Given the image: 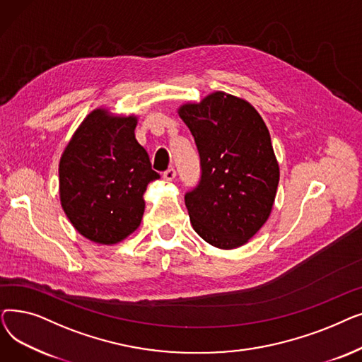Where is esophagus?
Returning a JSON list of instances; mask_svg holds the SVG:
<instances>
[{"instance_id":"1","label":"esophagus","mask_w":362,"mask_h":362,"mask_svg":"<svg viewBox=\"0 0 362 362\" xmlns=\"http://www.w3.org/2000/svg\"><path fill=\"white\" fill-rule=\"evenodd\" d=\"M163 177H164V180L171 182V180H173V179L176 177V170H175L173 167H170L168 170H165V171H164V173H163Z\"/></svg>"}]
</instances>
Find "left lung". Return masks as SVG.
<instances>
[{"mask_svg": "<svg viewBox=\"0 0 362 362\" xmlns=\"http://www.w3.org/2000/svg\"><path fill=\"white\" fill-rule=\"evenodd\" d=\"M177 112L201 158L199 185L185 195L194 230L216 248H239L273 210L280 170L270 132L248 101L223 90Z\"/></svg>", "mask_w": 362, "mask_h": 362, "instance_id": "1", "label": "left lung"}]
</instances>
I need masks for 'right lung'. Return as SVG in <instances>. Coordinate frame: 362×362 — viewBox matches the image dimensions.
Returning <instances> with one entry per match:
<instances>
[{
  "label": "right lung",
  "mask_w": 362,
  "mask_h": 362,
  "mask_svg": "<svg viewBox=\"0 0 362 362\" xmlns=\"http://www.w3.org/2000/svg\"><path fill=\"white\" fill-rule=\"evenodd\" d=\"M138 116L92 110L73 133L59 164L60 202L83 238L114 245L135 232L148 183L160 179L135 138Z\"/></svg>",
  "instance_id": "right-lung-1"
}]
</instances>
